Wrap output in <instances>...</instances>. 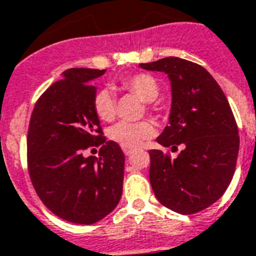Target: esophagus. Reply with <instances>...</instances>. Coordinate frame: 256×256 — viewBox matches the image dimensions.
Instances as JSON below:
<instances>
[{
	"label": "esophagus",
	"instance_id": "1",
	"mask_svg": "<svg viewBox=\"0 0 256 256\" xmlns=\"http://www.w3.org/2000/svg\"><path fill=\"white\" fill-rule=\"evenodd\" d=\"M124 156H130L132 153V148H124Z\"/></svg>",
	"mask_w": 256,
	"mask_h": 256
}]
</instances>
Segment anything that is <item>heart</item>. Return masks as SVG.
Here are the masks:
<instances>
[{
	"label": "heart",
	"mask_w": 256,
	"mask_h": 256,
	"mask_svg": "<svg viewBox=\"0 0 256 256\" xmlns=\"http://www.w3.org/2000/svg\"><path fill=\"white\" fill-rule=\"evenodd\" d=\"M120 88L130 91L145 102H154L160 95V84L150 74H134L124 76L120 82ZM92 108L98 118L103 122H110L116 114V100L112 91L108 88L98 90L92 98ZM156 134V126L149 120L141 122H118L108 132L110 140L120 144L122 148H138L146 140Z\"/></svg>",
	"instance_id": "1"
}]
</instances>
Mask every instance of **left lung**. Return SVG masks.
I'll return each mask as SVG.
<instances>
[{"label":"left lung","instance_id":"obj_1","mask_svg":"<svg viewBox=\"0 0 256 256\" xmlns=\"http://www.w3.org/2000/svg\"><path fill=\"white\" fill-rule=\"evenodd\" d=\"M140 66L165 72L170 80L169 126L157 142L172 150L184 148L176 158L149 152L154 194L181 214L200 212L223 196L236 166L239 136L230 103L210 72L189 60L172 56Z\"/></svg>","mask_w":256,"mask_h":256}]
</instances>
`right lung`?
<instances>
[{
  "mask_svg": "<svg viewBox=\"0 0 256 256\" xmlns=\"http://www.w3.org/2000/svg\"><path fill=\"white\" fill-rule=\"evenodd\" d=\"M104 70L71 68L38 98L26 140L33 188L56 216L75 224H94L114 210L122 196L124 154L106 141L92 108L91 80ZM100 146V158H84ZM94 150V149H92Z\"/></svg>",
  "mask_w": 256,
  "mask_h": 256,
  "instance_id": "right-lung-1",
  "label": "right lung"
}]
</instances>
